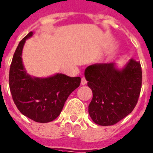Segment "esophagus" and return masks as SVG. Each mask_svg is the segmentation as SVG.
I'll return each mask as SVG.
<instances>
[{
	"mask_svg": "<svg viewBox=\"0 0 153 153\" xmlns=\"http://www.w3.org/2000/svg\"><path fill=\"white\" fill-rule=\"evenodd\" d=\"M86 83H87V81L85 80V79L84 78V77H82V79H81V84H82V85H85Z\"/></svg>",
	"mask_w": 153,
	"mask_h": 153,
	"instance_id": "1",
	"label": "esophagus"
}]
</instances>
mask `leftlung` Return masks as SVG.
I'll use <instances>...</instances> for the list:
<instances>
[{
	"label": "left lung",
	"instance_id": "1",
	"mask_svg": "<svg viewBox=\"0 0 153 153\" xmlns=\"http://www.w3.org/2000/svg\"><path fill=\"white\" fill-rule=\"evenodd\" d=\"M93 92L89 105L92 120L100 126H111L132 112L141 89V64L130 59L122 69L115 63L95 64L85 70Z\"/></svg>",
	"mask_w": 153,
	"mask_h": 153
}]
</instances>
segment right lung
Segmentation results:
<instances>
[{"mask_svg": "<svg viewBox=\"0 0 153 153\" xmlns=\"http://www.w3.org/2000/svg\"><path fill=\"white\" fill-rule=\"evenodd\" d=\"M33 34L30 32L16 48L10 67L9 87L19 111L33 121L45 123L59 116L69 95L80 85L81 78L59 73L48 78L30 75L23 64L22 53L26 40Z\"/></svg>", "mask_w": 153, "mask_h": 153, "instance_id": "right-lung-1", "label": "right lung"}]
</instances>
